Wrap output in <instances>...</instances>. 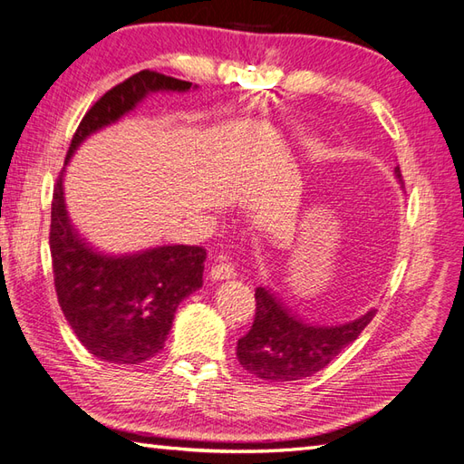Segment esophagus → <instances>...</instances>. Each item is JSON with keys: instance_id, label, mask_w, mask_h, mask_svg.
Listing matches in <instances>:
<instances>
[{"instance_id": "1", "label": "esophagus", "mask_w": 464, "mask_h": 464, "mask_svg": "<svg viewBox=\"0 0 464 464\" xmlns=\"http://www.w3.org/2000/svg\"><path fill=\"white\" fill-rule=\"evenodd\" d=\"M235 275H237L235 266L229 261L215 263L209 271V276L213 278V281H227V278H233Z\"/></svg>"}]
</instances>
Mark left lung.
<instances>
[{"instance_id": "1", "label": "left lung", "mask_w": 464, "mask_h": 464, "mask_svg": "<svg viewBox=\"0 0 464 464\" xmlns=\"http://www.w3.org/2000/svg\"><path fill=\"white\" fill-rule=\"evenodd\" d=\"M395 176L401 179L400 168ZM255 300L253 326L237 342V358L246 372L266 382H295L324 370L378 312L370 310L348 324L320 326L295 316L263 286L255 290Z\"/></svg>"}]
</instances>
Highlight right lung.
I'll return each mask as SVG.
<instances>
[{
	"label": "right lung",
	"instance_id": "1",
	"mask_svg": "<svg viewBox=\"0 0 464 464\" xmlns=\"http://www.w3.org/2000/svg\"><path fill=\"white\" fill-rule=\"evenodd\" d=\"M191 82L140 71L96 101L74 132L67 160L86 136L116 122L156 91H189ZM49 246L57 298L82 346L114 365L156 358L176 308L203 285L206 249L164 245L132 255L96 251L72 227L64 209L63 171L51 201Z\"/></svg>",
	"mask_w": 464,
	"mask_h": 464
}]
</instances>
